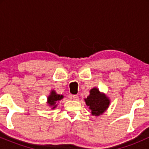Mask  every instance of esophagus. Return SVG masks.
Here are the masks:
<instances>
[{
	"label": "esophagus",
	"instance_id": "esophagus-1",
	"mask_svg": "<svg viewBox=\"0 0 149 149\" xmlns=\"http://www.w3.org/2000/svg\"><path fill=\"white\" fill-rule=\"evenodd\" d=\"M72 98L73 100H78V95H73L72 96Z\"/></svg>",
	"mask_w": 149,
	"mask_h": 149
}]
</instances>
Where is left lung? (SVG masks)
<instances>
[{
	"mask_svg": "<svg viewBox=\"0 0 149 149\" xmlns=\"http://www.w3.org/2000/svg\"><path fill=\"white\" fill-rule=\"evenodd\" d=\"M85 102L94 116H100L103 113L110 103L107 96L101 94L97 88L90 90V95L85 99Z\"/></svg>",
	"mask_w": 149,
	"mask_h": 149,
	"instance_id": "obj_1",
	"label": "left lung"
}]
</instances>
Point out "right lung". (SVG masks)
<instances>
[{
    "mask_svg": "<svg viewBox=\"0 0 149 149\" xmlns=\"http://www.w3.org/2000/svg\"><path fill=\"white\" fill-rule=\"evenodd\" d=\"M63 98L62 95H59L56 94V92L54 91H52L51 92V95L48 97V99H47V103L49 104V106H52V109H54L56 107L55 104L56 102H58V101L61 100V99Z\"/></svg>",
    "mask_w": 149,
    "mask_h": 149,
    "instance_id": "obj_1",
    "label": "right lung"
}]
</instances>
